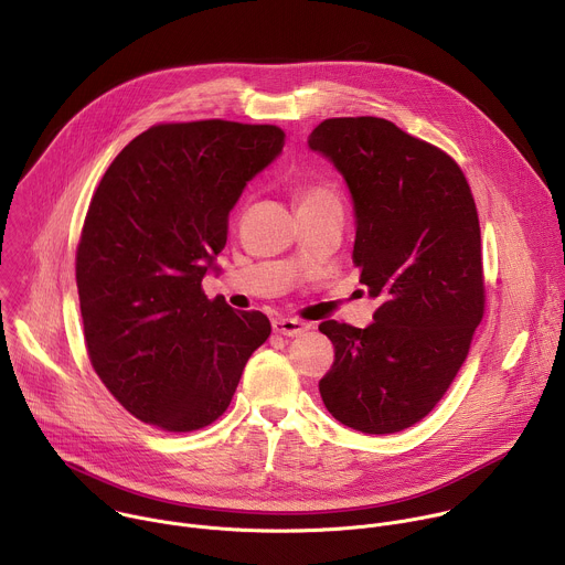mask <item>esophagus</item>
Wrapping results in <instances>:
<instances>
[{
    "instance_id": "34e87169",
    "label": "esophagus",
    "mask_w": 565,
    "mask_h": 565,
    "mask_svg": "<svg viewBox=\"0 0 565 565\" xmlns=\"http://www.w3.org/2000/svg\"><path fill=\"white\" fill-rule=\"evenodd\" d=\"M273 331L279 333V335H286V338H297L303 331H308V324H306V321H299V319L279 317V319L273 321Z\"/></svg>"
}]
</instances>
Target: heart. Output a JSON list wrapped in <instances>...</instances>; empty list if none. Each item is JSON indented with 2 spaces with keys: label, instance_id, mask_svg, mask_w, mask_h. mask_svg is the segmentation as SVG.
Here are the masks:
<instances>
[{
  "label": "heart",
  "instance_id": "b5f03b06",
  "mask_svg": "<svg viewBox=\"0 0 565 565\" xmlns=\"http://www.w3.org/2000/svg\"><path fill=\"white\" fill-rule=\"evenodd\" d=\"M299 203H310V201H338L335 192L327 185H308L299 194Z\"/></svg>",
  "mask_w": 565,
  "mask_h": 565
}]
</instances>
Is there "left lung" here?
Instances as JSON below:
<instances>
[{
	"label": "left lung",
	"mask_w": 565,
	"mask_h": 565,
	"mask_svg": "<svg viewBox=\"0 0 565 565\" xmlns=\"http://www.w3.org/2000/svg\"><path fill=\"white\" fill-rule=\"evenodd\" d=\"M308 147L347 181L353 262L380 297L366 329L319 324L335 347L319 393L342 425L395 434L438 405L486 310L476 203L454 158L384 118L324 120Z\"/></svg>",
	"instance_id": "left-lung-1"
}]
</instances>
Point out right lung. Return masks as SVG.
I'll return each instance as SVG.
<instances>
[{
	"mask_svg": "<svg viewBox=\"0 0 565 565\" xmlns=\"http://www.w3.org/2000/svg\"><path fill=\"white\" fill-rule=\"evenodd\" d=\"M281 149L275 125H156L94 192L75 255L85 342L138 420L166 431L212 425L268 340L264 312L207 299L201 281L216 270L230 210Z\"/></svg>",
	"mask_w": 565,
	"mask_h": 565,
	"instance_id": "1",
	"label": "right lung"
}]
</instances>
